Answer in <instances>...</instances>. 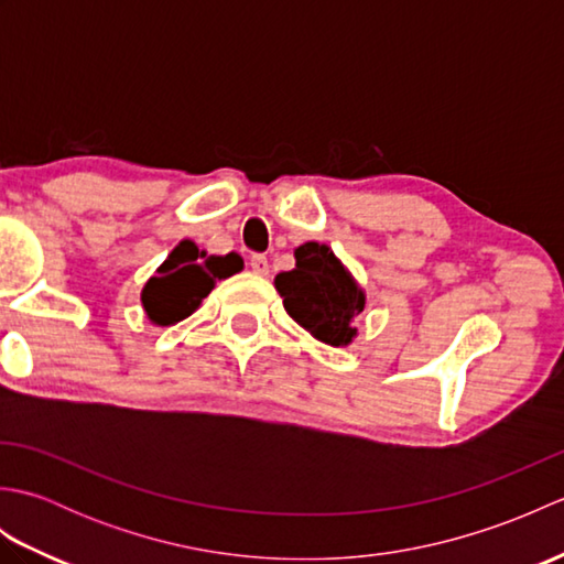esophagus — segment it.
<instances>
[{
    "label": "esophagus",
    "instance_id": "34e87169",
    "mask_svg": "<svg viewBox=\"0 0 564 564\" xmlns=\"http://www.w3.org/2000/svg\"><path fill=\"white\" fill-rule=\"evenodd\" d=\"M249 267H251V271H254L257 275H267L269 273V259L263 257V254H254L249 259Z\"/></svg>",
    "mask_w": 564,
    "mask_h": 564
}]
</instances>
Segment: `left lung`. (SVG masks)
Segmentation results:
<instances>
[{
    "label": "left lung",
    "mask_w": 564,
    "mask_h": 564,
    "mask_svg": "<svg viewBox=\"0 0 564 564\" xmlns=\"http://www.w3.org/2000/svg\"><path fill=\"white\" fill-rule=\"evenodd\" d=\"M283 307L297 325L329 346H349L354 317L364 313L366 293L327 245L305 242L295 249V269L273 279Z\"/></svg>",
    "instance_id": "1"
}]
</instances>
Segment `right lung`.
Wrapping results in <instances>:
<instances>
[{
	"instance_id": "add662e5",
	"label": "right lung",
	"mask_w": 564,
	"mask_h": 564,
	"mask_svg": "<svg viewBox=\"0 0 564 564\" xmlns=\"http://www.w3.org/2000/svg\"><path fill=\"white\" fill-rule=\"evenodd\" d=\"M242 267L245 261L235 251L225 257H208L191 239H182L142 289V307L152 325H176L196 313L203 297L215 289V281L242 271Z\"/></svg>"
}]
</instances>
